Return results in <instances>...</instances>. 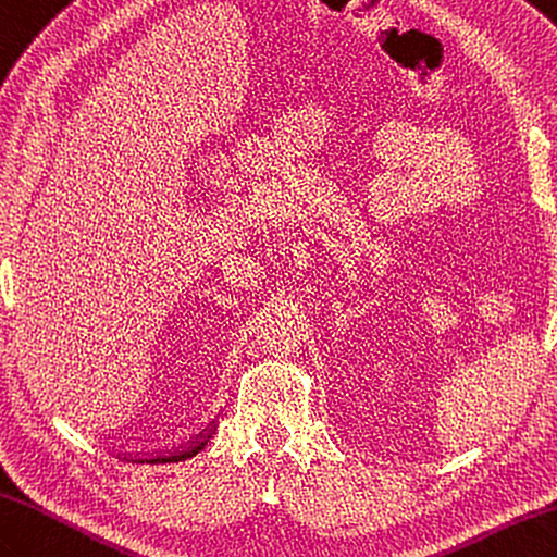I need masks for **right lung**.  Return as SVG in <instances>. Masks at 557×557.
Listing matches in <instances>:
<instances>
[{"label": "right lung", "instance_id": "obj_1", "mask_svg": "<svg viewBox=\"0 0 557 557\" xmlns=\"http://www.w3.org/2000/svg\"><path fill=\"white\" fill-rule=\"evenodd\" d=\"M205 443H207V441H202V443H197V446H195V448H190V450H185V453H181V455H174V460H188V457L197 455V453H200V450L205 448Z\"/></svg>", "mask_w": 557, "mask_h": 557}]
</instances>
